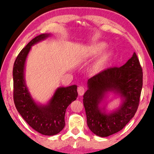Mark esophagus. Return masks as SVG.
I'll return each instance as SVG.
<instances>
[{
  "label": "esophagus",
  "instance_id": "1",
  "mask_svg": "<svg viewBox=\"0 0 154 154\" xmlns=\"http://www.w3.org/2000/svg\"><path fill=\"white\" fill-rule=\"evenodd\" d=\"M78 93L80 96H82L83 95V94L85 93V88L83 86H79V88H78Z\"/></svg>",
  "mask_w": 154,
  "mask_h": 154
}]
</instances>
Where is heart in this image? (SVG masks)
<instances>
[{"instance_id":"b5f03b06","label":"heart","mask_w":154,"mask_h":154,"mask_svg":"<svg viewBox=\"0 0 154 154\" xmlns=\"http://www.w3.org/2000/svg\"><path fill=\"white\" fill-rule=\"evenodd\" d=\"M106 44L104 43H99L94 44V45H92L91 47L88 48L86 55H87L88 57H97L102 54L106 50ZM112 55L113 54L111 52H107L103 54L93 64V66L92 67V71L94 73H98L102 71L105 68V66H106L107 64L110 62L111 58H112Z\"/></svg>"}]
</instances>
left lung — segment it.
Wrapping results in <instances>:
<instances>
[{
	"label": "left lung",
	"mask_w": 154,
	"mask_h": 154,
	"mask_svg": "<svg viewBox=\"0 0 154 154\" xmlns=\"http://www.w3.org/2000/svg\"><path fill=\"white\" fill-rule=\"evenodd\" d=\"M83 95L87 123L96 135L104 137L121 131L137 112L143 85V72L135 52L123 66L104 69L88 80ZM109 91L124 99L120 109L110 115L102 112L98 105Z\"/></svg>",
	"instance_id": "1"
}]
</instances>
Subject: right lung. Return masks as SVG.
<instances>
[{
  "label": "right lung",
  "instance_id": "right-lung-1",
  "mask_svg": "<svg viewBox=\"0 0 154 154\" xmlns=\"http://www.w3.org/2000/svg\"><path fill=\"white\" fill-rule=\"evenodd\" d=\"M41 34L33 38L17 57L13 66V99L17 110L24 121L35 131L44 135H54L65 126L67 106L76 100L77 86L60 88L54 92L49 104L40 106L33 102L24 83V69L31 47L47 38Z\"/></svg>",
  "mask_w": 154,
  "mask_h": 154
}]
</instances>
